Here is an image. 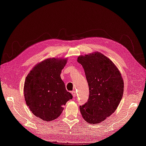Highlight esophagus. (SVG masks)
<instances>
[{
  "mask_svg": "<svg viewBox=\"0 0 146 146\" xmlns=\"http://www.w3.org/2000/svg\"><path fill=\"white\" fill-rule=\"evenodd\" d=\"M71 93H72V96L74 97V98H75V97L76 96V91H72L71 92Z\"/></svg>",
  "mask_w": 146,
  "mask_h": 146,
  "instance_id": "1",
  "label": "esophagus"
}]
</instances>
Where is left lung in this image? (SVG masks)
Masks as SVG:
<instances>
[{
    "instance_id": "1",
    "label": "left lung",
    "mask_w": 146,
    "mask_h": 146,
    "mask_svg": "<svg viewBox=\"0 0 146 146\" xmlns=\"http://www.w3.org/2000/svg\"><path fill=\"white\" fill-rule=\"evenodd\" d=\"M78 62L85 70L89 86L88 101L80 106L83 118L98 123L112 114L120 103L123 82L116 66L99 52L78 56Z\"/></svg>"
}]
</instances>
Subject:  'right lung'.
Instances as JSON below:
<instances>
[{"instance_id": "add662e5", "label": "right lung", "mask_w": 146, "mask_h": 146, "mask_svg": "<svg viewBox=\"0 0 146 146\" xmlns=\"http://www.w3.org/2000/svg\"><path fill=\"white\" fill-rule=\"evenodd\" d=\"M66 62V59H46L35 66L25 78L26 104L35 116L44 121L59 117L66 102L72 99L60 77Z\"/></svg>"}]
</instances>
